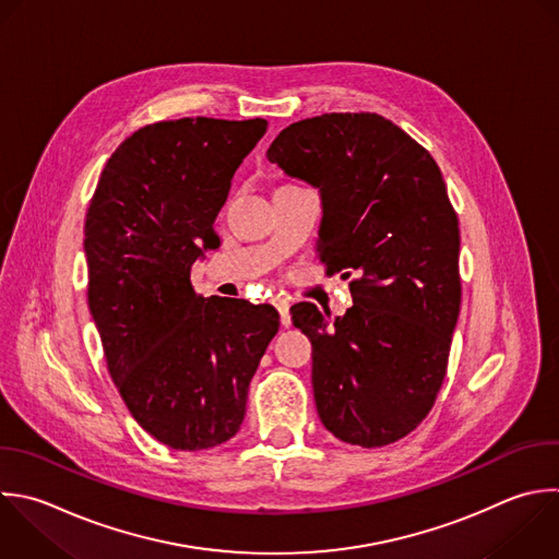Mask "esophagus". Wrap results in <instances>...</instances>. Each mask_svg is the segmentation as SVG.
Listing matches in <instances>:
<instances>
[{
	"mask_svg": "<svg viewBox=\"0 0 559 559\" xmlns=\"http://www.w3.org/2000/svg\"><path fill=\"white\" fill-rule=\"evenodd\" d=\"M275 308H277V312H280V321H282V325L284 328H288L293 321H290V304H288V299H284V297H277L275 299Z\"/></svg>",
	"mask_w": 559,
	"mask_h": 559,
	"instance_id": "esophagus-1",
	"label": "esophagus"
}]
</instances>
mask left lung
Segmentation results:
<instances>
[{"label": "left lung", "instance_id": "1", "mask_svg": "<svg viewBox=\"0 0 559 559\" xmlns=\"http://www.w3.org/2000/svg\"><path fill=\"white\" fill-rule=\"evenodd\" d=\"M266 157L319 190V260L354 275V306L334 323L314 304L290 308L312 343L317 413L345 443H393L437 400L461 306L459 221L441 170L378 114L295 122Z\"/></svg>", "mask_w": 559, "mask_h": 559}]
</instances>
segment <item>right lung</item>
Returning a JSON list of instances; mask_svg holds the SVG:
<instances>
[{
  "label": "right lung",
  "instance_id": "add662e5",
  "mask_svg": "<svg viewBox=\"0 0 559 559\" xmlns=\"http://www.w3.org/2000/svg\"><path fill=\"white\" fill-rule=\"evenodd\" d=\"M266 120L148 124L109 157L85 221L87 299L109 373L135 421L173 450L231 439L280 330L273 306L201 297L192 264Z\"/></svg>",
  "mask_w": 559,
  "mask_h": 559
}]
</instances>
